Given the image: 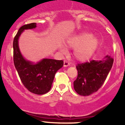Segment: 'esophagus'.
I'll return each mask as SVG.
<instances>
[{
	"mask_svg": "<svg viewBox=\"0 0 125 125\" xmlns=\"http://www.w3.org/2000/svg\"><path fill=\"white\" fill-rule=\"evenodd\" d=\"M69 65H70V62H69V61H68L66 60H65L64 61V67H68Z\"/></svg>",
	"mask_w": 125,
	"mask_h": 125,
	"instance_id": "esophagus-1",
	"label": "esophagus"
}]
</instances>
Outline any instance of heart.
Masks as SVG:
<instances>
[{"mask_svg": "<svg viewBox=\"0 0 125 125\" xmlns=\"http://www.w3.org/2000/svg\"><path fill=\"white\" fill-rule=\"evenodd\" d=\"M98 39L90 33L83 32L71 37L67 41V45L71 48H75L74 56L79 61L89 59L96 49ZM62 52H66V49L62 48Z\"/></svg>", "mask_w": 125, "mask_h": 125, "instance_id": "obj_1", "label": "heart"}]
</instances>
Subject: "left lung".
I'll use <instances>...</instances> for the list:
<instances>
[{"label":"left lung","instance_id":"left-lung-1","mask_svg":"<svg viewBox=\"0 0 125 125\" xmlns=\"http://www.w3.org/2000/svg\"><path fill=\"white\" fill-rule=\"evenodd\" d=\"M114 59L106 56L101 61L91 60L76 65L78 76L74 88L79 95L89 96L96 92L105 81Z\"/></svg>","mask_w":125,"mask_h":125}]
</instances>
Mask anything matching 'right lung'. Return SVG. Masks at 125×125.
Returning a JSON list of instances; mask_svg holds the SVG:
<instances>
[{
	"label": "right lung",
	"mask_w": 125,
	"mask_h": 125,
	"mask_svg": "<svg viewBox=\"0 0 125 125\" xmlns=\"http://www.w3.org/2000/svg\"><path fill=\"white\" fill-rule=\"evenodd\" d=\"M36 27V23H31L20 27L13 41V59L15 69L25 88L32 93L44 94L51 89L55 74L62 67L64 62L62 60L44 59L34 64L24 59L19 49V37L24 29Z\"/></svg>",
	"instance_id": "1"
}]
</instances>
